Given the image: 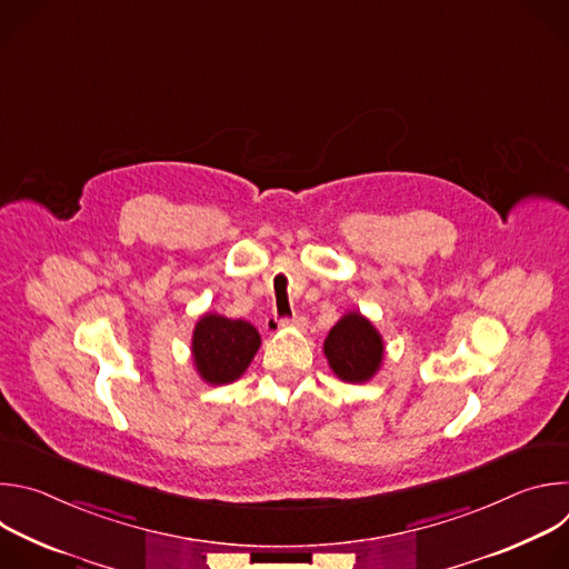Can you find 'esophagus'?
Here are the masks:
<instances>
[{"label": "esophagus", "instance_id": "esophagus-1", "mask_svg": "<svg viewBox=\"0 0 569 569\" xmlns=\"http://www.w3.org/2000/svg\"><path fill=\"white\" fill-rule=\"evenodd\" d=\"M283 327H297V329H303L306 327V317L303 315H292V317H286L281 319Z\"/></svg>", "mask_w": 569, "mask_h": 569}]
</instances>
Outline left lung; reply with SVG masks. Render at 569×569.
<instances>
[{
	"instance_id": "1",
	"label": "left lung",
	"mask_w": 569,
	"mask_h": 569,
	"mask_svg": "<svg viewBox=\"0 0 569 569\" xmlns=\"http://www.w3.org/2000/svg\"><path fill=\"white\" fill-rule=\"evenodd\" d=\"M323 353L331 369L347 382L369 380L382 362V340L360 312L345 315L331 329Z\"/></svg>"
}]
</instances>
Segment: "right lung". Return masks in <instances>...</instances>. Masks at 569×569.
<instances>
[{"mask_svg":"<svg viewBox=\"0 0 569 569\" xmlns=\"http://www.w3.org/2000/svg\"><path fill=\"white\" fill-rule=\"evenodd\" d=\"M259 345L261 338L252 323L209 312L196 323L193 362L207 382L227 385L248 369Z\"/></svg>","mask_w":569,"mask_h":569,"instance_id":"1","label":"right lung"}]
</instances>
